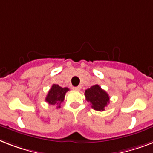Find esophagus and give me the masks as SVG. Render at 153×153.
<instances>
[{
	"mask_svg": "<svg viewBox=\"0 0 153 153\" xmlns=\"http://www.w3.org/2000/svg\"><path fill=\"white\" fill-rule=\"evenodd\" d=\"M80 89H81V86H74L73 87V90L74 91H80Z\"/></svg>",
	"mask_w": 153,
	"mask_h": 153,
	"instance_id": "1",
	"label": "esophagus"
}]
</instances>
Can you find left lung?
Here are the masks:
<instances>
[{"mask_svg":"<svg viewBox=\"0 0 153 153\" xmlns=\"http://www.w3.org/2000/svg\"><path fill=\"white\" fill-rule=\"evenodd\" d=\"M86 100L90 102L91 107L98 111H103L109 102V94L97 85L92 86L85 91Z\"/></svg>","mask_w":153,"mask_h":153,"instance_id":"1","label":"left lung"}]
</instances>
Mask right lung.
I'll list each match as a JSON object with an SVG mask.
<instances>
[{
  "mask_svg": "<svg viewBox=\"0 0 153 153\" xmlns=\"http://www.w3.org/2000/svg\"><path fill=\"white\" fill-rule=\"evenodd\" d=\"M68 91L69 89L67 87H61L57 84H53L51 88L48 91L45 101L52 105H58L57 108H59L60 104L64 101L65 94Z\"/></svg>",
  "mask_w": 153,
  "mask_h": 153,
  "instance_id": "add662e5",
  "label": "right lung"
}]
</instances>
